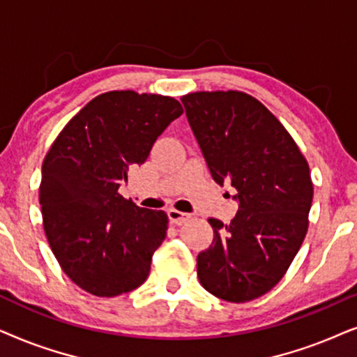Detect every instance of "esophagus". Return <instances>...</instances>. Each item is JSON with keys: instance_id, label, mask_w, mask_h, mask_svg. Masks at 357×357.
<instances>
[{"instance_id": "esophagus-1", "label": "esophagus", "mask_w": 357, "mask_h": 357, "mask_svg": "<svg viewBox=\"0 0 357 357\" xmlns=\"http://www.w3.org/2000/svg\"><path fill=\"white\" fill-rule=\"evenodd\" d=\"M168 217H169L171 222L176 223V225H181V223L188 222L189 218H191V215H189V213L181 212V211H176V208H169Z\"/></svg>"}]
</instances>
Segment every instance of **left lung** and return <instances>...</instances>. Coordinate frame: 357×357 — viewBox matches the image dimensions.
Returning <instances> with one entry per match:
<instances>
[{"label":"left lung","instance_id":"8db88e82","mask_svg":"<svg viewBox=\"0 0 357 357\" xmlns=\"http://www.w3.org/2000/svg\"><path fill=\"white\" fill-rule=\"evenodd\" d=\"M181 101L212 178L238 199L230 223L208 218L213 240L197 255V278L222 301H255L281 281L305 238L310 168L286 127L250 94L196 91Z\"/></svg>","mask_w":357,"mask_h":357}]
</instances>
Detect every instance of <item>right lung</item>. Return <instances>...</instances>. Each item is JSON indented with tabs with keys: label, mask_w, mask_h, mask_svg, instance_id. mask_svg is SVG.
Returning <instances> with one entry per match:
<instances>
[{
	"label": "right lung",
	"mask_w": 357,
	"mask_h": 357,
	"mask_svg": "<svg viewBox=\"0 0 357 357\" xmlns=\"http://www.w3.org/2000/svg\"><path fill=\"white\" fill-rule=\"evenodd\" d=\"M183 112L171 96L102 93L70 119L47 151L42 225L60 268L83 291L116 297L149 278L168 215L127 201L119 186Z\"/></svg>",
	"instance_id": "right-lung-1"
}]
</instances>
